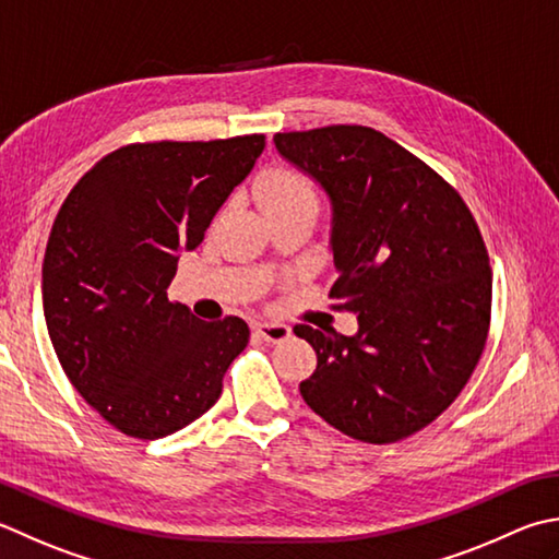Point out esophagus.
Returning a JSON list of instances; mask_svg holds the SVG:
<instances>
[{
	"instance_id": "esophagus-1",
	"label": "esophagus",
	"mask_w": 559,
	"mask_h": 559,
	"mask_svg": "<svg viewBox=\"0 0 559 559\" xmlns=\"http://www.w3.org/2000/svg\"><path fill=\"white\" fill-rule=\"evenodd\" d=\"M254 332L264 338V342L278 344V342H286V338L290 336V326L281 324V322H259L254 326Z\"/></svg>"
}]
</instances>
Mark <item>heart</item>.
Returning <instances> with one entry per match:
<instances>
[{"label": "heart", "instance_id": "1", "mask_svg": "<svg viewBox=\"0 0 559 559\" xmlns=\"http://www.w3.org/2000/svg\"><path fill=\"white\" fill-rule=\"evenodd\" d=\"M257 201L266 215L295 205H317L314 186L298 171L271 169L257 183Z\"/></svg>", "mask_w": 559, "mask_h": 559}]
</instances>
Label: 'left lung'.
Returning a JSON list of instances; mask_svg holds the SVG:
<instances>
[{
  "label": "left lung",
  "instance_id": "left-lung-1",
  "mask_svg": "<svg viewBox=\"0 0 559 559\" xmlns=\"http://www.w3.org/2000/svg\"><path fill=\"white\" fill-rule=\"evenodd\" d=\"M278 155L332 207L336 308L352 336L295 324L317 352L308 407L346 436L392 443L451 404L483 356L491 273L479 229L451 186L373 128L273 135Z\"/></svg>",
  "mask_w": 559,
  "mask_h": 559
}]
</instances>
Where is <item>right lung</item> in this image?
Returning <instances> with one entry per match:
<instances>
[{
  "label": "right lung",
  "instance_id": "right-lung-1",
  "mask_svg": "<svg viewBox=\"0 0 559 559\" xmlns=\"http://www.w3.org/2000/svg\"><path fill=\"white\" fill-rule=\"evenodd\" d=\"M264 145V135H242L120 147L55 217L40 281L52 348L76 392L133 439L199 419L245 352V320L201 322L167 288Z\"/></svg>",
  "mask_w": 559,
  "mask_h": 559
}]
</instances>
